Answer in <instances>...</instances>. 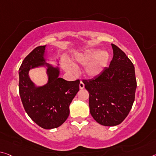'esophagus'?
Returning a JSON list of instances; mask_svg holds the SVG:
<instances>
[{
    "instance_id": "1",
    "label": "esophagus",
    "mask_w": 156,
    "mask_h": 156,
    "mask_svg": "<svg viewBox=\"0 0 156 156\" xmlns=\"http://www.w3.org/2000/svg\"><path fill=\"white\" fill-rule=\"evenodd\" d=\"M79 87H80V90H83V89L85 87V85H84V83L82 82V81H80V84H79Z\"/></svg>"
}]
</instances>
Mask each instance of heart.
Masks as SVG:
<instances>
[{
	"label": "heart",
	"mask_w": 156,
	"mask_h": 156,
	"mask_svg": "<svg viewBox=\"0 0 156 156\" xmlns=\"http://www.w3.org/2000/svg\"><path fill=\"white\" fill-rule=\"evenodd\" d=\"M110 60V55L107 51H100L98 48L86 49L77 52L72 57V62L63 60L62 65L69 73L75 74L77 72L76 66L85 65L83 73L89 78L98 77L107 67Z\"/></svg>",
	"instance_id": "heart-1"
}]
</instances>
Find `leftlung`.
Listing matches in <instances>:
<instances>
[{"label": "left lung", "mask_w": 156, "mask_h": 156, "mask_svg": "<svg viewBox=\"0 0 156 156\" xmlns=\"http://www.w3.org/2000/svg\"><path fill=\"white\" fill-rule=\"evenodd\" d=\"M113 58L108 68L91 80H83L90 93V111L96 122L105 126L120 124L135 101V67L125 53L112 44Z\"/></svg>", "instance_id": "1"}]
</instances>
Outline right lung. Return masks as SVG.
Instances as JSON below:
<instances>
[{
  "label": "right lung",
  "instance_id": "1",
  "mask_svg": "<svg viewBox=\"0 0 156 156\" xmlns=\"http://www.w3.org/2000/svg\"><path fill=\"white\" fill-rule=\"evenodd\" d=\"M46 45L37 47L27 55L19 68V94L26 113L44 129L58 128L69 115V105L79 91L80 80L67 81L60 78L59 60L46 58ZM47 61H55L57 66ZM44 68L47 83L36 85L29 77L32 69Z\"/></svg>",
  "mask_w": 156,
  "mask_h": 156
}]
</instances>
